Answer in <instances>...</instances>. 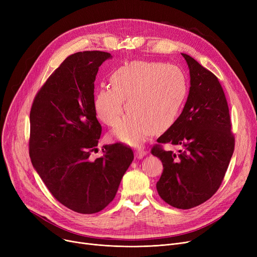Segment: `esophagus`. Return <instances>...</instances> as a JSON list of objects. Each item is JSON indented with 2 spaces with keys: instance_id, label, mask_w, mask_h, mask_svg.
I'll use <instances>...</instances> for the list:
<instances>
[{
  "instance_id": "esophagus-1",
  "label": "esophagus",
  "mask_w": 257,
  "mask_h": 257,
  "mask_svg": "<svg viewBox=\"0 0 257 257\" xmlns=\"http://www.w3.org/2000/svg\"><path fill=\"white\" fill-rule=\"evenodd\" d=\"M134 155H136V157L138 159H141L146 155V151L143 150V149H138L136 152H134Z\"/></svg>"
}]
</instances>
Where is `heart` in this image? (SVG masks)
I'll use <instances>...</instances> for the list:
<instances>
[{"mask_svg": "<svg viewBox=\"0 0 257 257\" xmlns=\"http://www.w3.org/2000/svg\"><path fill=\"white\" fill-rule=\"evenodd\" d=\"M109 86L101 87L93 107L100 120L116 127L114 136L139 146L152 132L168 130L178 118L187 96V79L179 66L158 61L136 60L121 65L110 75Z\"/></svg>", "mask_w": 257, "mask_h": 257, "instance_id": "1", "label": "heart"}]
</instances>
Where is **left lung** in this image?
Segmentation results:
<instances>
[{
  "label": "left lung",
  "mask_w": 257,
  "mask_h": 257,
  "mask_svg": "<svg viewBox=\"0 0 257 257\" xmlns=\"http://www.w3.org/2000/svg\"><path fill=\"white\" fill-rule=\"evenodd\" d=\"M191 87L179 117L157 139L151 153L164 171L156 183L165 202L190 209L211 198L224 179L234 150V136L224 90L218 78L186 54ZM164 143L180 145L178 154Z\"/></svg>",
  "instance_id": "1"
}]
</instances>
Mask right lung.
<instances>
[{
    "mask_svg": "<svg viewBox=\"0 0 257 257\" xmlns=\"http://www.w3.org/2000/svg\"><path fill=\"white\" fill-rule=\"evenodd\" d=\"M110 57L101 51L66 57L40 87L30 111L31 163L54 198L79 213H96L109 204L134 158L121 143L106 145L101 157H90L102 132L93 107L94 80Z\"/></svg>",
    "mask_w": 257,
    "mask_h": 257,
    "instance_id": "1",
    "label": "right lung"
}]
</instances>
